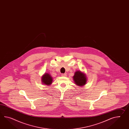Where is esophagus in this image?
Masks as SVG:
<instances>
[{
  "label": "esophagus",
  "instance_id": "esophagus-1",
  "mask_svg": "<svg viewBox=\"0 0 129 129\" xmlns=\"http://www.w3.org/2000/svg\"><path fill=\"white\" fill-rule=\"evenodd\" d=\"M61 76H64H64H66V74H61Z\"/></svg>",
  "mask_w": 129,
  "mask_h": 129
}]
</instances>
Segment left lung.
<instances>
[{
    "label": "left lung",
    "mask_w": 129,
    "mask_h": 129,
    "mask_svg": "<svg viewBox=\"0 0 129 129\" xmlns=\"http://www.w3.org/2000/svg\"><path fill=\"white\" fill-rule=\"evenodd\" d=\"M73 78L76 84L80 86L85 85L87 81L85 74L81 72L80 71H76L75 73Z\"/></svg>",
    "instance_id": "1"
}]
</instances>
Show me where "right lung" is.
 Listing matches in <instances>:
<instances>
[{
  "label": "right lung",
  "instance_id": "obj_1",
  "mask_svg": "<svg viewBox=\"0 0 129 129\" xmlns=\"http://www.w3.org/2000/svg\"><path fill=\"white\" fill-rule=\"evenodd\" d=\"M52 78L50 75L47 73H46L44 76L42 77V83L44 84L49 85L52 82Z\"/></svg>",
  "mask_w": 129,
  "mask_h": 129
}]
</instances>
